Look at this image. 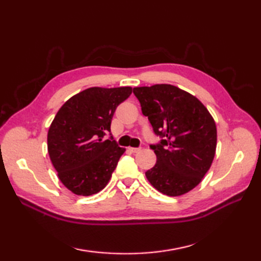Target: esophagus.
I'll return each instance as SVG.
<instances>
[{"label":"esophagus","instance_id":"1","mask_svg":"<svg viewBox=\"0 0 261 261\" xmlns=\"http://www.w3.org/2000/svg\"><path fill=\"white\" fill-rule=\"evenodd\" d=\"M129 150H130L131 152L136 153V152H139V151L141 150V148H129Z\"/></svg>","mask_w":261,"mask_h":261}]
</instances>
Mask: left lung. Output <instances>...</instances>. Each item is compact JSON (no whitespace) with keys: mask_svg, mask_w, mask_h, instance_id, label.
Instances as JSON below:
<instances>
[{"mask_svg":"<svg viewBox=\"0 0 261 261\" xmlns=\"http://www.w3.org/2000/svg\"><path fill=\"white\" fill-rule=\"evenodd\" d=\"M134 94L160 138L150 145L157 163L146 171L147 179L168 196L192 191L207 173L215 154L212 115L195 96L174 85L135 87Z\"/></svg>","mask_w":261,"mask_h":261,"instance_id":"left-lung-1","label":"left lung"}]
</instances>
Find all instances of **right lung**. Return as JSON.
<instances>
[{"instance_id": "1", "label": "right lung", "mask_w": 261, "mask_h": 261, "mask_svg": "<svg viewBox=\"0 0 261 261\" xmlns=\"http://www.w3.org/2000/svg\"><path fill=\"white\" fill-rule=\"evenodd\" d=\"M131 87H91L59 109L48 131V153L60 181L76 195L90 196L107 186L125 151L111 136L118 105ZM110 139L103 140V136Z\"/></svg>"}]
</instances>
